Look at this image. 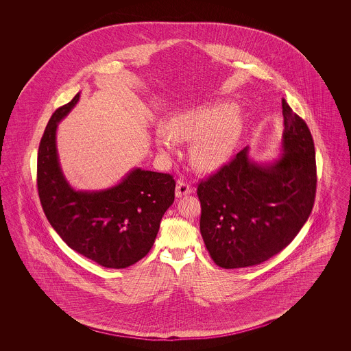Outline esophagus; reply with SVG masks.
Instances as JSON below:
<instances>
[{
	"instance_id": "1",
	"label": "esophagus",
	"mask_w": 351,
	"mask_h": 351,
	"mask_svg": "<svg viewBox=\"0 0 351 351\" xmlns=\"http://www.w3.org/2000/svg\"><path fill=\"white\" fill-rule=\"evenodd\" d=\"M191 192H192V188H191V185H188V184L184 183V182H178V185H176V191H175V195H176V197H183V196L189 195Z\"/></svg>"
}]
</instances>
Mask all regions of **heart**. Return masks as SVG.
<instances>
[{
  "instance_id": "obj_1",
  "label": "heart",
  "mask_w": 351,
  "mask_h": 351,
  "mask_svg": "<svg viewBox=\"0 0 351 351\" xmlns=\"http://www.w3.org/2000/svg\"><path fill=\"white\" fill-rule=\"evenodd\" d=\"M166 133L155 135V147L163 156L176 152V142L191 143L189 154L196 167L210 172L232 156L243 129L242 112L229 104L200 106L169 118Z\"/></svg>"
}]
</instances>
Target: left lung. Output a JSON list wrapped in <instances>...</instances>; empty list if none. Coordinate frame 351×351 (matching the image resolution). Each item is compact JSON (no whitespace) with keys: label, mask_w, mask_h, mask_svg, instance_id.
Instances as JSON below:
<instances>
[{"label":"left lung","mask_w":351,"mask_h":351,"mask_svg":"<svg viewBox=\"0 0 351 351\" xmlns=\"http://www.w3.org/2000/svg\"><path fill=\"white\" fill-rule=\"evenodd\" d=\"M282 154L254 160L249 147L201 182L200 232L222 268L261 265L287 247L309 217L316 196V154L311 132L282 100Z\"/></svg>","instance_id":"left-lung-1"}]
</instances>
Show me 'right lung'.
<instances>
[{"label":"right lung","instance_id":"right-lung-1","mask_svg":"<svg viewBox=\"0 0 351 351\" xmlns=\"http://www.w3.org/2000/svg\"><path fill=\"white\" fill-rule=\"evenodd\" d=\"M80 92L50 118L38 150V193L51 226L72 250L106 268H126L151 250L160 221L175 200L168 173L135 167L119 183L77 191L68 183L56 149L58 125Z\"/></svg>","mask_w":351,"mask_h":351}]
</instances>
